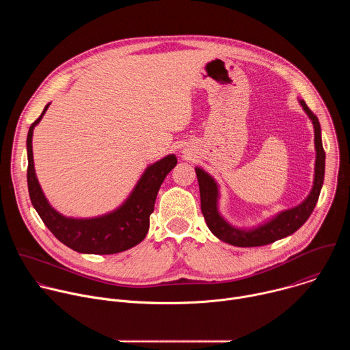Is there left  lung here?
Instances as JSON below:
<instances>
[{"label":"left lung","mask_w":350,"mask_h":350,"mask_svg":"<svg viewBox=\"0 0 350 350\" xmlns=\"http://www.w3.org/2000/svg\"><path fill=\"white\" fill-rule=\"evenodd\" d=\"M304 111L309 116L314 127V146H316V165H314V181L313 188L305 201L295 208L280 212L269 221L254 227L251 230L237 228L231 226L219 212V185L216 180L201 167H195L199 192H201V211L209 230L220 241H224L234 246L249 247V246H263L277 239L285 238L301 228L305 221L310 217L324 183L325 170V152L321 142V127L317 116L308 108L306 103L299 99Z\"/></svg>","instance_id":"obj_1"}]
</instances>
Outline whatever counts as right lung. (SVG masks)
<instances>
[{"mask_svg": "<svg viewBox=\"0 0 350 350\" xmlns=\"http://www.w3.org/2000/svg\"><path fill=\"white\" fill-rule=\"evenodd\" d=\"M49 104L45 105L40 118L30 126L27 133V187L30 201L38 216L62 243L80 254L112 255L119 254L139 243L149 228V216L154 212L158 191L177 165L176 155L149 165L135 184L126 201L113 212L90 219L66 217L57 212L38 184L34 170L31 138L33 130L42 119Z\"/></svg>", "mask_w": 350, "mask_h": 350, "instance_id": "1", "label": "right lung"}]
</instances>
